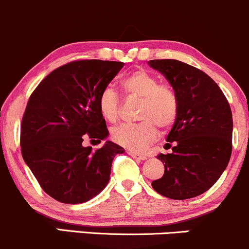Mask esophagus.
<instances>
[{
    "label": "esophagus",
    "instance_id": "esophagus-1",
    "mask_svg": "<svg viewBox=\"0 0 249 249\" xmlns=\"http://www.w3.org/2000/svg\"><path fill=\"white\" fill-rule=\"evenodd\" d=\"M127 153L130 154L131 157H133V158L138 159V160H145V159H147L146 156H144V154L142 153H136V152H132V151H127Z\"/></svg>",
    "mask_w": 249,
    "mask_h": 249
}]
</instances>
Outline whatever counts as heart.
<instances>
[{
  "instance_id": "heart-1",
  "label": "heart",
  "mask_w": 249,
  "mask_h": 249,
  "mask_svg": "<svg viewBox=\"0 0 249 249\" xmlns=\"http://www.w3.org/2000/svg\"><path fill=\"white\" fill-rule=\"evenodd\" d=\"M126 98L141 99L137 108L136 124H122L115 127L111 137L117 144L131 151H142L162 132L174 124L179 112V99L176 90L167 83L146 70L138 69L127 73L119 82ZM101 115L115 123L121 115V99L113 90L107 89L98 101Z\"/></svg>"
}]
</instances>
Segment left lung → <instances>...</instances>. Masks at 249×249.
Returning a JSON list of instances; mask_svg holds the SVG:
<instances>
[{
    "label": "left lung",
    "instance_id": "1",
    "mask_svg": "<svg viewBox=\"0 0 249 249\" xmlns=\"http://www.w3.org/2000/svg\"><path fill=\"white\" fill-rule=\"evenodd\" d=\"M148 64L166 77L179 99L178 117L166 139L172 153L158 156L165 172L152 187L170 199L194 198L218 181L230 161L231 107L204 71L177 59H152Z\"/></svg>",
    "mask_w": 249,
    "mask_h": 249
}]
</instances>
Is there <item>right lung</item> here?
<instances>
[{
    "instance_id": "obj_1",
    "label": "right lung",
    "mask_w": 249,
    "mask_h": 249,
    "mask_svg": "<svg viewBox=\"0 0 249 249\" xmlns=\"http://www.w3.org/2000/svg\"><path fill=\"white\" fill-rule=\"evenodd\" d=\"M123 62L82 59L57 68L31 93L21 123V152L39 186L63 204H82L104 190L116 154L112 142L93 151L84 138L101 142L107 123L99 96Z\"/></svg>"
}]
</instances>
